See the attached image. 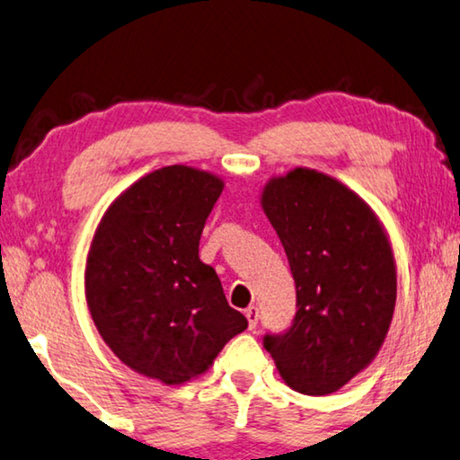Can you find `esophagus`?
<instances>
[{
  "mask_svg": "<svg viewBox=\"0 0 460 460\" xmlns=\"http://www.w3.org/2000/svg\"><path fill=\"white\" fill-rule=\"evenodd\" d=\"M244 316L246 321H249V329L257 327V321H259V308L257 306H249L244 310Z\"/></svg>",
  "mask_w": 460,
  "mask_h": 460,
  "instance_id": "obj_1",
  "label": "esophagus"
}]
</instances>
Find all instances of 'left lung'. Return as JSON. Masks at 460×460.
<instances>
[{
	"label": "left lung",
	"mask_w": 460,
	"mask_h": 460,
	"mask_svg": "<svg viewBox=\"0 0 460 460\" xmlns=\"http://www.w3.org/2000/svg\"><path fill=\"white\" fill-rule=\"evenodd\" d=\"M261 206L284 244L298 308L292 327L263 345L294 391L335 393L376 358L391 327V244L364 199L310 168L271 179Z\"/></svg>",
	"instance_id": "left-lung-1"
}]
</instances>
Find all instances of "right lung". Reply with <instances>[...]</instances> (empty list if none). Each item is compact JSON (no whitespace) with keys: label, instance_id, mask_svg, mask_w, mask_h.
<instances>
[{"label":"right lung","instance_id":"right-lung-1","mask_svg":"<svg viewBox=\"0 0 460 460\" xmlns=\"http://www.w3.org/2000/svg\"><path fill=\"white\" fill-rule=\"evenodd\" d=\"M222 189L216 174L164 166L117 197L92 240L86 300L98 333L131 370L164 385L199 376L249 327L199 259Z\"/></svg>","mask_w":460,"mask_h":460}]
</instances>
